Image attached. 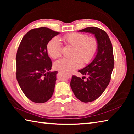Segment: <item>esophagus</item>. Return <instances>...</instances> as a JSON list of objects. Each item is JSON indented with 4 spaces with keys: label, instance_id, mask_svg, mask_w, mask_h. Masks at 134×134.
I'll list each match as a JSON object with an SVG mask.
<instances>
[{
    "label": "esophagus",
    "instance_id": "34e87169",
    "mask_svg": "<svg viewBox=\"0 0 134 134\" xmlns=\"http://www.w3.org/2000/svg\"><path fill=\"white\" fill-rule=\"evenodd\" d=\"M67 74L69 76V78H71V73H69V72H67Z\"/></svg>",
    "mask_w": 134,
    "mask_h": 134
}]
</instances>
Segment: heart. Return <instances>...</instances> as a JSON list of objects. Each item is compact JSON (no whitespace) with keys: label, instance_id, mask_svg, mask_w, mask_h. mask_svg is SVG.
Listing matches in <instances>:
<instances>
[{"label":"heart","instance_id":"obj_1","mask_svg":"<svg viewBox=\"0 0 134 134\" xmlns=\"http://www.w3.org/2000/svg\"><path fill=\"white\" fill-rule=\"evenodd\" d=\"M63 40L66 44L74 47L72 53L73 57L62 58L56 61L54 67L57 70L72 71L82 66L83 62L85 64L91 62L96 55L98 42L94 37H88L86 34L74 32L65 35ZM47 49L51 57L56 58L61 55L62 45L57 38L54 37L47 44Z\"/></svg>","mask_w":134,"mask_h":134}]
</instances>
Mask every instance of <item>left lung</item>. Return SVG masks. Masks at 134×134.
Masks as SVG:
<instances>
[{
    "label": "left lung",
    "instance_id": "obj_1",
    "mask_svg": "<svg viewBox=\"0 0 134 134\" xmlns=\"http://www.w3.org/2000/svg\"><path fill=\"white\" fill-rule=\"evenodd\" d=\"M79 32L91 33L98 42L97 54L92 62L87 66L79 70L82 78L72 76L70 86L75 96L85 103L97 99L105 91L110 80L114 65L113 48L108 35L105 31L97 27H88Z\"/></svg>",
    "mask_w": 134,
    "mask_h": 134
}]
</instances>
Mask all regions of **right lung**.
Returning <instances> with one entry per match:
<instances>
[{"mask_svg":"<svg viewBox=\"0 0 134 134\" xmlns=\"http://www.w3.org/2000/svg\"><path fill=\"white\" fill-rule=\"evenodd\" d=\"M60 32L41 27L28 31L18 47L16 76L25 95L35 103H45L54 93L58 71H49L52 62L47 45Z\"/></svg>","mask_w":134,"mask_h":134,"instance_id":"obj_1","label":"right lung"}]
</instances>
